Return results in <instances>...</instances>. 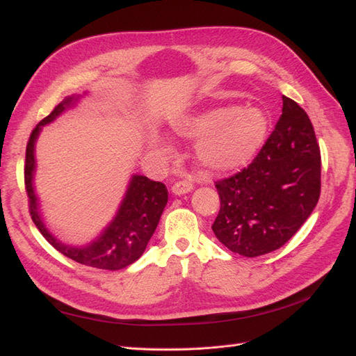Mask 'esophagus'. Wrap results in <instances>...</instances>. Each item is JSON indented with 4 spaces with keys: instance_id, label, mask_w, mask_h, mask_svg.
<instances>
[{
    "instance_id": "obj_1",
    "label": "esophagus",
    "mask_w": 356,
    "mask_h": 356,
    "mask_svg": "<svg viewBox=\"0 0 356 356\" xmlns=\"http://www.w3.org/2000/svg\"><path fill=\"white\" fill-rule=\"evenodd\" d=\"M193 190V182L188 181V179H181V181H177L174 186H172V193L174 195H186V193L191 191Z\"/></svg>"
}]
</instances>
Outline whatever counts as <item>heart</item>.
I'll list each match as a JSON object with an SVG mask.
<instances>
[{"label": "heart", "mask_w": 356, "mask_h": 356, "mask_svg": "<svg viewBox=\"0 0 356 356\" xmlns=\"http://www.w3.org/2000/svg\"><path fill=\"white\" fill-rule=\"evenodd\" d=\"M178 135L196 139L202 163L218 172L233 170L250 161L267 134V118L258 108L222 106L175 124Z\"/></svg>", "instance_id": "b5f03b06"}]
</instances>
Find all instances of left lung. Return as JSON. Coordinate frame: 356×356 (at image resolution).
I'll return each mask as SVG.
<instances>
[{"label":"left lung","instance_id":"obj_1","mask_svg":"<svg viewBox=\"0 0 356 356\" xmlns=\"http://www.w3.org/2000/svg\"><path fill=\"white\" fill-rule=\"evenodd\" d=\"M282 101V115L252 163L215 182L221 207L212 230L243 257L285 245L319 200L321 149L314 126L296 101Z\"/></svg>","mask_w":356,"mask_h":356}]
</instances>
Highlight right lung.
<instances>
[{"instance_id":"right-lung-1","label":"right lung","mask_w":356,"mask_h":356,"mask_svg":"<svg viewBox=\"0 0 356 356\" xmlns=\"http://www.w3.org/2000/svg\"><path fill=\"white\" fill-rule=\"evenodd\" d=\"M72 102L74 98H67L55 106V110L34 127L28 139L25 157V188L29 213L40 233L60 254L89 267L102 268V270H120V268L135 263L145 251L147 243L153 236L161 212L168 203V188L163 182L152 181L143 175H134L115 218L95 242L88 246L75 248L63 245L56 238H53L40 218L37 196L34 187H32V178H34L35 170L34 145L41 127L55 120Z\"/></svg>"}]
</instances>
